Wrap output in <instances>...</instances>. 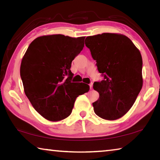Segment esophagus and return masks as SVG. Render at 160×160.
I'll return each mask as SVG.
<instances>
[{
  "label": "esophagus",
  "instance_id": "esophagus-1",
  "mask_svg": "<svg viewBox=\"0 0 160 160\" xmlns=\"http://www.w3.org/2000/svg\"><path fill=\"white\" fill-rule=\"evenodd\" d=\"M89 85H90V89H92V86H93V83H92V82H91Z\"/></svg>",
  "mask_w": 160,
  "mask_h": 160
}]
</instances>
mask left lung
<instances>
[{
    "mask_svg": "<svg viewBox=\"0 0 160 160\" xmlns=\"http://www.w3.org/2000/svg\"><path fill=\"white\" fill-rule=\"evenodd\" d=\"M85 42L104 75V80L94 82V90L99 94L92 103L94 113L105 120H116L128 112L142 89L141 54L128 37L121 34L89 36Z\"/></svg>",
    "mask_w": 160,
    "mask_h": 160,
    "instance_id": "obj_1",
    "label": "left lung"
}]
</instances>
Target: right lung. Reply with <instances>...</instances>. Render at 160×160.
Masks as SVG:
<instances>
[{
	"label": "right lung",
	"mask_w": 160,
	"mask_h": 160,
	"mask_svg": "<svg viewBox=\"0 0 160 160\" xmlns=\"http://www.w3.org/2000/svg\"><path fill=\"white\" fill-rule=\"evenodd\" d=\"M85 38L63 34L39 37L22 59L20 76L25 93L34 109L48 121L69 116L77 97L90 90L88 84L71 82L72 61L82 50Z\"/></svg>",
	"instance_id": "1"
}]
</instances>
